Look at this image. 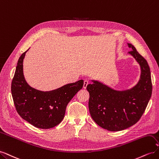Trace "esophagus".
Wrapping results in <instances>:
<instances>
[{
  "instance_id": "1",
  "label": "esophagus",
  "mask_w": 159,
  "mask_h": 159,
  "mask_svg": "<svg viewBox=\"0 0 159 159\" xmlns=\"http://www.w3.org/2000/svg\"><path fill=\"white\" fill-rule=\"evenodd\" d=\"M88 84H89V81H88V80H85V81H84V86H83V88H84V89H85L86 88H87V86H88Z\"/></svg>"
}]
</instances>
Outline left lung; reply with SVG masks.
I'll use <instances>...</instances> for the list:
<instances>
[{"mask_svg": "<svg viewBox=\"0 0 159 159\" xmlns=\"http://www.w3.org/2000/svg\"><path fill=\"white\" fill-rule=\"evenodd\" d=\"M129 52L140 65L141 74L133 88L117 91L98 81L92 80L87 90L89 93V110L99 126L110 131H119L135 124L145 112L152 94L151 71L147 60L131 44Z\"/></svg>", "mask_w": 159, "mask_h": 159, "instance_id": "1", "label": "left lung"}]
</instances>
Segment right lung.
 I'll use <instances>...</instances> for the list:
<instances>
[{"mask_svg": "<svg viewBox=\"0 0 159 159\" xmlns=\"http://www.w3.org/2000/svg\"><path fill=\"white\" fill-rule=\"evenodd\" d=\"M27 51L19 57L12 81L14 106L19 115L33 126L50 129L57 125L64 119L67 105L82 89L84 80L50 91H42L30 87L23 74V60Z\"/></svg>", "mask_w": 159, "mask_h": 159, "instance_id": "right-lung-1", "label": "right lung"}]
</instances>
